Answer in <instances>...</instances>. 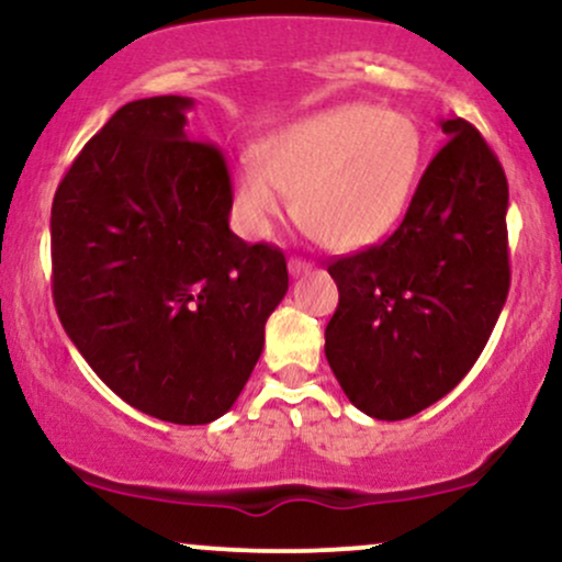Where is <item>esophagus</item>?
Returning <instances> with one entry per match:
<instances>
[{"label":"esophagus","mask_w":562,"mask_h":562,"mask_svg":"<svg viewBox=\"0 0 562 562\" xmlns=\"http://www.w3.org/2000/svg\"><path fill=\"white\" fill-rule=\"evenodd\" d=\"M288 269H290V274L299 277V274H306L308 269H312V263L303 261V259H290V261H288Z\"/></svg>","instance_id":"obj_1"}]
</instances>
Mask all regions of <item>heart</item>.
<instances>
[{
	"mask_svg": "<svg viewBox=\"0 0 562 562\" xmlns=\"http://www.w3.org/2000/svg\"><path fill=\"white\" fill-rule=\"evenodd\" d=\"M423 166L412 115L346 102L277 128L256 164L232 171V211L248 237L272 235L293 198L295 218L330 250H362L402 222Z\"/></svg>",
	"mask_w": 562,
	"mask_h": 562,
	"instance_id": "b5f03b06",
	"label": "heart"
}]
</instances>
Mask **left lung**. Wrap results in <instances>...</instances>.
I'll use <instances>...</instances> for the list:
<instances>
[{"label": "left lung", "instance_id": "obj_1", "mask_svg": "<svg viewBox=\"0 0 562 562\" xmlns=\"http://www.w3.org/2000/svg\"><path fill=\"white\" fill-rule=\"evenodd\" d=\"M447 145L385 243L333 261L340 301L325 357L357 409L404 420L468 375L509 290L507 179L468 121H438Z\"/></svg>", "mask_w": 562, "mask_h": 562}]
</instances>
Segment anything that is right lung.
I'll use <instances>...</instances> for the list:
<instances>
[{
    "mask_svg": "<svg viewBox=\"0 0 562 562\" xmlns=\"http://www.w3.org/2000/svg\"><path fill=\"white\" fill-rule=\"evenodd\" d=\"M192 105L119 108L63 177L49 222L68 338L115 396L177 425L232 409L288 293L282 250L229 229L227 164L187 137Z\"/></svg>",
    "mask_w": 562,
    "mask_h": 562,
    "instance_id": "1",
    "label": "right lung"
}]
</instances>
